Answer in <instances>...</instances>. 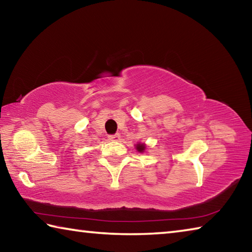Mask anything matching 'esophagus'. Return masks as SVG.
Wrapping results in <instances>:
<instances>
[{
  "label": "esophagus",
  "mask_w": 252,
  "mask_h": 252,
  "mask_svg": "<svg viewBox=\"0 0 252 252\" xmlns=\"http://www.w3.org/2000/svg\"><path fill=\"white\" fill-rule=\"evenodd\" d=\"M120 139H121V135L119 134V133L109 135V140H111V141H119V140H120Z\"/></svg>",
  "instance_id": "34e87169"
}]
</instances>
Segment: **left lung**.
<instances>
[{
  "instance_id": "left-lung-1",
  "label": "left lung",
  "mask_w": 252,
  "mask_h": 252,
  "mask_svg": "<svg viewBox=\"0 0 252 252\" xmlns=\"http://www.w3.org/2000/svg\"><path fill=\"white\" fill-rule=\"evenodd\" d=\"M144 149H146V147H144V144H136V150H138V151L143 152Z\"/></svg>"
}]
</instances>
